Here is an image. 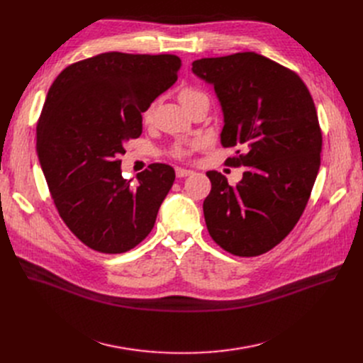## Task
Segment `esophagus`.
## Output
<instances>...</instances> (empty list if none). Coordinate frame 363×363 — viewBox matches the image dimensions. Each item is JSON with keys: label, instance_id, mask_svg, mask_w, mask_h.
Instances as JSON below:
<instances>
[{"label": "esophagus", "instance_id": "obj_1", "mask_svg": "<svg viewBox=\"0 0 363 363\" xmlns=\"http://www.w3.org/2000/svg\"><path fill=\"white\" fill-rule=\"evenodd\" d=\"M194 171L191 169H186V168H182V167H176V176L177 177H186V176H191Z\"/></svg>", "mask_w": 363, "mask_h": 363}]
</instances>
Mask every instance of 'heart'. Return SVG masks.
<instances>
[{
  "instance_id": "b5f03b06",
  "label": "heart",
  "mask_w": 363,
  "mask_h": 363,
  "mask_svg": "<svg viewBox=\"0 0 363 363\" xmlns=\"http://www.w3.org/2000/svg\"><path fill=\"white\" fill-rule=\"evenodd\" d=\"M203 93L199 91L198 89L195 87H184L179 91V100L182 105L184 108H187L191 103L199 97H202ZM152 115H153V111H152V106H147L143 109L142 112V119L143 123H150L152 121ZM198 142H191V143H177L174 147L171 149V155L174 158H187L189 155L192 153V150L196 147Z\"/></svg>"
}]
</instances>
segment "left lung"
Instances as JSON below:
<instances>
[{
    "mask_svg": "<svg viewBox=\"0 0 363 363\" xmlns=\"http://www.w3.org/2000/svg\"><path fill=\"white\" fill-rule=\"evenodd\" d=\"M221 103L226 162L245 167L235 186L208 171L203 217L214 242L239 257L278 245L298 223L320 167L322 131L312 96L291 69L254 51L192 63Z\"/></svg>",
    "mask_w": 363,
    "mask_h": 363,
    "instance_id": "8db88e82",
    "label": "left lung"
}]
</instances>
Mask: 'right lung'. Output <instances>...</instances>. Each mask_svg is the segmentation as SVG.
I'll list each match as a JSON object with an SVG mask.
<instances>
[{
    "label": "right lung",
    "mask_w": 363,
    "mask_h": 363,
    "mask_svg": "<svg viewBox=\"0 0 363 363\" xmlns=\"http://www.w3.org/2000/svg\"><path fill=\"white\" fill-rule=\"evenodd\" d=\"M174 55L111 51L65 67L37 124V153L59 216L82 244L127 252L153 229L174 183L167 164L137 180L121 174L124 143L142 134V112L177 81Z\"/></svg>",
    "instance_id": "1"
}]
</instances>
